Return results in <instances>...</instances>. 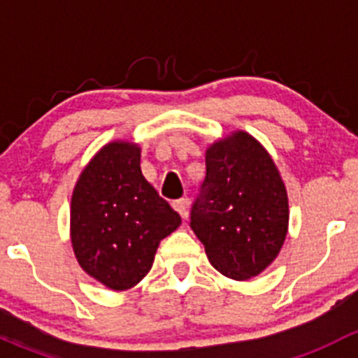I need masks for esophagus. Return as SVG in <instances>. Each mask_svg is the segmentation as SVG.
<instances>
[{
  "label": "esophagus",
  "mask_w": 358,
  "mask_h": 358,
  "mask_svg": "<svg viewBox=\"0 0 358 358\" xmlns=\"http://www.w3.org/2000/svg\"><path fill=\"white\" fill-rule=\"evenodd\" d=\"M173 209H175V211L182 216V218H185L187 216V199H178V201L173 202Z\"/></svg>",
  "instance_id": "obj_1"
}]
</instances>
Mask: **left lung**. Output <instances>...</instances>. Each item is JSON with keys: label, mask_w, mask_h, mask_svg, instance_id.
Returning <instances> with one entry per match:
<instances>
[{"label": "left lung", "mask_w": 358, "mask_h": 358, "mask_svg": "<svg viewBox=\"0 0 358 358\" xmlns=\"http://www.w3.org/2000/svg\"><path fill=\"white\" fill-rule=\"evenodd\" d=\"M190 227L211 265L229 279L249 280L279 256L289 227L287 190L255 136L237 129L206 149Z\"/></svg>", "instance_id": "1"}]
</instances>
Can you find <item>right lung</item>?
I'll return each instance as SVG.
<instances>
[{"mask_svg": "<svg viewBox=\"0 0 358 358\" xmlns=\"http://www.w3.org/2000/svg\"><path fill=\"white\" fill-rule=\"evenodd\" d=\"M142 149L114 140L90 159L71 199V243L79 266L112 291H126L152 268L164 237L182 218L142 175Z\"/></svg>", "mask_w": 358, "mask_h": 358, "instance_id": "right-lung-1", "label": "right lung"}]
</instances>
